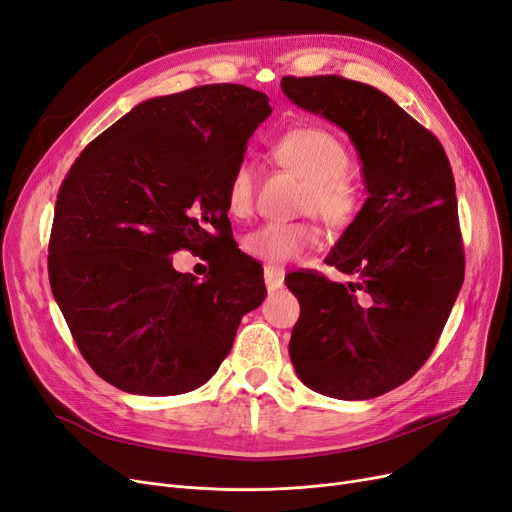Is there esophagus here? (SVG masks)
<instances>
[{
  "label": "esophagus",
  "mask_w": 512,
  "mask_h": 512,
  "mask_svg": "<svg viewBox=\"0 0 512 512\" xmlns=\"http://www.w3.org/2000/svg\"><path fill=\"white\" fill-rule=\"evenodd\" d=\"M283 279H285V271L281 269V266H275V264L264 266V283H266V287H269V291L279 289L283 285Z\"/></svg>",
  "instance_id": "1"
}]
</instances>
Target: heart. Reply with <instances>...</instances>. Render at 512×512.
<instances>
[{
	"label": "heart",
	"instance_id": "heart-1",
	"mask_svg": "<svg viewBox=\"0 0 512 512\" xmlns=\"http://www.w3.org/2000/svg\"><path fill=\"white\" fill-rule=\"evenodd\" d=\"M273 156L304 177L300 212H312L331 229L350 227L362 208V189L348 173L350 154L337 135L323 127H296L273 141ZM256 196V166L241 158L225 187L233 216H248ZM321 229L310 218L294 223H264L243 239V250L266 262H289L319 246Z\"/></svg>",
	"mask_w": 512,
	"mask_h": 512
}]
</instances>
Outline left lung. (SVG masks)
I'll list each match as a JSON object with an SVG mask.
<instances>
[{
	"label": "left lung",
	"instance_id": "1",
	"mask_svg": "<svg viewBox=\"0 0 512 512\" xmlns=\"http://www.w3.org/2000/svg\"><path fill=\"white\" fill-rule=\"evenodd\" d=\"M281 89L348 133L369 191L325 260L352 279L285 277L300 302L289 356L314 392L371 400L423 367L465 279L452 168L437 137L371 85L319 75Z\"/></svg>",
	"mask_w": 512,
	"mask_h": 512
}]
</instances>
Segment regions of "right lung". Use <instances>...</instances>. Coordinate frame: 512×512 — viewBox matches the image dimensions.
I'll return each mask as SVG.
<instances>
[{
	"label": "right lung",
	"instance_id": "1",
	"mask_svg": "<svg viewBox=\"0 0 512 512\" xmlns=\"http://www.w3.org/2000/svg\"><path fill=\"white\" fill-rule=\"evenodd\" d=\"M269 97L202 85L152 97L95 137L60 185L47 271L89 367L137 396L204 385L241 316L266 298L262 266L233 241L225 187ZM200 253V282L169 254Z\"/></svg>",
	"mask_w": 512,
	"mask_h": 512
}]
</instances>
